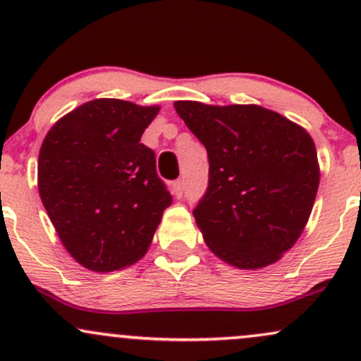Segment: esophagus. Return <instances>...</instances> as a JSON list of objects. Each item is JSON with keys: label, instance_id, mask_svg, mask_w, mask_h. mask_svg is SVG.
<instances>
[{"label": "esophagus", "instance_id": "obj_1", "mask_svg": "<svg viewBox=\"0 0 361 361\" xmlns=\"http://www.w3.org/2000/svg\"><path fill=\"white\" fill-rule=\"evenodd\" d=\"M171 188H173V193H175V197H176V198H181V197H183V180H176V181H173Z\"/></svg>", "mask_w": 361, "mask_h": 361}]
</instances>
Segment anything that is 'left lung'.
<instances>
[{
	"label": "left lung",
	"mask_w": 361,
	"mask_h": 361,
	"mask_svg": "<svg viewBox=\"0 0 361 361\" xmlns=\"http://www.w3.org/2000/svg\"><path fill=\"white\" fill-rule=\"evenodd\" d=\"M204 144L209 186L193 217L215 256L243 270L268 267L300 238L319 164L307 130L258 105L176 102Z\"/></svg>",
	"instance_id": "8db88e82"
}]
</instances>
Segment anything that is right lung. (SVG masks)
Here are the masks:
<instances>
[{
    "mask_svg": "<svg viewBox=\"0 0 361 361\" xmlns=\"http://www.w3.org/2000/svg\"><path fill=\"white\" fill-rule=\"evenodd\" d=\"M159 106L100 98L57 120L39 154V193L62 244L91 271L146 255L173 197L140 144Z\"/></svg>",
    "mask_w": 361,
    "mask_h": 361,
    "instance_id": "add662e5",
    "label": "right lung"
}]
</instances>
